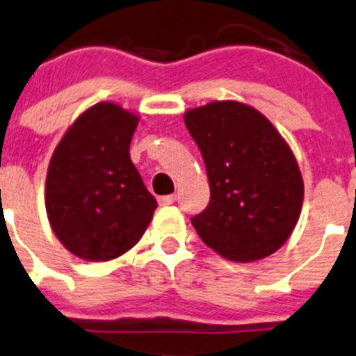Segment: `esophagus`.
I'll list each match as a JSON object with an SVG mask.
<instances>
[{"instance_id":"obj_1","label":"esophagus","mask_w":356,"mask_h":356,"mask_svg":"<svg viewBox=\"0 0 356 356\" xmlns=\"http://www.w3.org/2000/svg\"><path fill=\"white\" fill-rule=\"evenodd\" d=\"M175 202H176L175 194H169V196H160V198H158V203H160L162 207H165V205H172Z\"/></svg>"}]
</instances>
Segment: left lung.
Returning <instances> with one entry per match:
<instances>
[{
  "instance_id": "obj_1",
  "label": "left lung",
  "mask_w": 356,
  "mask_h": 356,
  "mask_svg": "<svg viewBox=\"0 0 356 356\" xmlns=\"http://www.w3.org/2000/svg\"><path fill=\"white\" fill-rule=\"evenodd\" d=\"M207 167L211 200L193 227L230 261H257L290 238L305 185L296 156L259 111L223 100L185 113Z\"/></svg>"
}]
</instances>
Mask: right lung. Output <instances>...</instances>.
<instances>
[{"label": "right lung", "mask_w": 356, "mask_h": 356, "mask_svg": "<svg viewBox=\"0 0 356 356\" xmlns=\"http://www.w3.org/2000/svg\"><path fill=\"white\" fill-rule=\"evenodd\" d=\"M138 117L111 102L86 109L48 165L44 205L59 241L81 259L109 261L135 247L156 209L129 158Z\"/></svg>", "instance_id": "obj_1"}]
</instances>
